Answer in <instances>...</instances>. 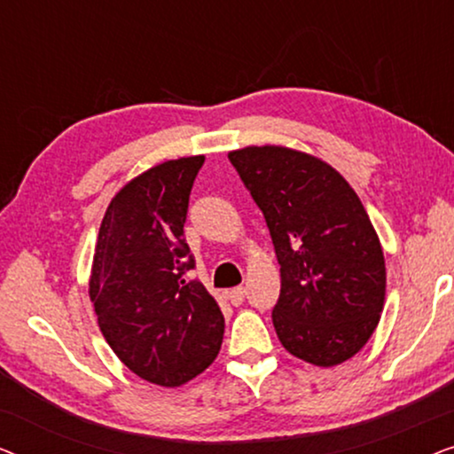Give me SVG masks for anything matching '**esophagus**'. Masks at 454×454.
I'll use <instances>...</instances> for the list:
<instances>
[{
    "instance_id": "obj_1",
    "label": "esophagus",
    "mask_w": 454,
    "mask_h": 454,
    "mask_svg": "<svg viewBox=\"0 0 454 454\" xmlns=\"http://www.w3.org/2000/svg\"><path fill=\"white\" fill-rule=\"evenodd\" d=\"M225 295H227V300L233 303V306H239V303H244V300H246V289L244 287H233V289H229Z\"/></svg>"
}]
</instances>
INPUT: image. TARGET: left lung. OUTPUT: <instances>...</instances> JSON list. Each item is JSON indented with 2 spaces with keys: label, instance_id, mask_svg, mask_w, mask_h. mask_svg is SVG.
<instances>
[{
  "label": "left lung",
  "instance_id": "left-lung-1",
  "mask_svg": "<svg viewBox=\"0 0 454 454\" xmlns=\"http://www.w3.org/2000/svg\"><path fill=\"white\" fill-rule=\"evenodd\" d=\"M229 160L262 210L281 264L278 340L322 368L347 362L368 343L387 294L384 254L362 200L306 153L247 146Z\"/></svg>",
  "mask_w": 454,
  "mask_h": 454
}]
</instances>
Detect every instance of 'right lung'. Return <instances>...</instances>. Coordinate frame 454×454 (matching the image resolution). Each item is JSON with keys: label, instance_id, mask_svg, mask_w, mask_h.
Masks as SVG:
<instances>
[{"label": "right lung", "instance_id": "obj_1", "mask_svg": "<svg viewBox=\"0 0 454 454\" xmlns=\"http://www.w3.org/2000/svg\"><path fill=\"white\" fill-rule=\"evenodd\" d=\"M204 157L167 160L117 192L103 216L90 275L98 326L115 356L145 380L179 387L219 356L225 318L185 272L190 192Z\"/></svg>", "mask_w": 454, "mask_h": 454}]
</instances>
